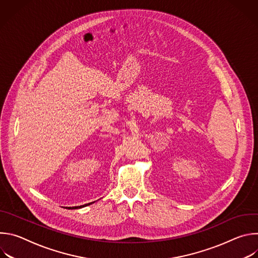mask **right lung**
I'll use <instances>...</instances> for the list:
<instances>
[{"instance_id": "add662e5", "label": "right lung", "mask_w": 258, "mask_h": 258, "mask_svg": "<svg viewBox=\"0 0 258 258\" xmlns=\"http://www.w3.org/2000/svg\"><path fill=\"white\" fill-rule=\"evenodd\" d=\"M91 203H89V204H85V205H82V206H76V207H72V208H82V207H85V206H88V205H90Z\"/></svg>"}]
</instances>
